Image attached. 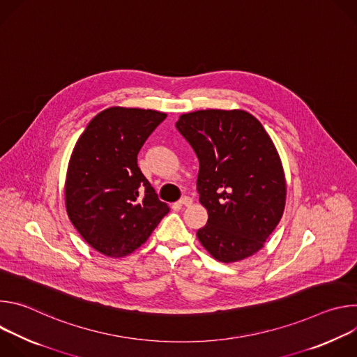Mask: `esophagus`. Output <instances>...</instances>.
Returning <instances> with one entry per match:
<instances>
[{"instance_id": "obj_1", "label": "esophagus", "mask_w": 357, "mask_h": 357, "mask_svg": "<svg viewBox=\"0 0 357 357\" xmlns=\"http://www.w3.org/2000/svg\"><path fill=\"white\" fill-rule=\"evenodd\" d=\"M178 203L182 206H189V205H192V197L190 196H182Z\"/></svg>"}]
</instances>
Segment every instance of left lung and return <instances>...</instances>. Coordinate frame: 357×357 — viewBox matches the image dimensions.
Segmentation results:
<instances>
[{"instance_id": "8db88e82", "label": "left lung", "mask_w": 357, "mask_h": 357, "mask_svg": "<svg viewBox=\"0 0 357 357\" xmlns=\"http://www.w3.org/2000/svg\"><path fill=\"white\" fill-rule=\"evenodd\" d=\"M199 160L197 193L208 223L197 238L222 263L263 248L285 206L278 152L261 123L243 110H199L175 124Z\"/></svg>"}]
</instances>
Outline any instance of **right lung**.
I'll return each instance as SVG.
<instances>
[{
    "label": "right lung",
    "instance_id": "add662e5",
    "mask_svg": "<svg viewBox=\"0 0 357 357\" xmlns=\"http://www.w3.org/2000/svg\"><path fill=\"white\" fill-rule=\"evenodd\" d=\"M165 113L112 107L98 113L77 139L65 196L80 236L109 257L128 256L169 212L142 175L137 155Z\"/></svg>",
    "mask_w": 357,
    "mask_h": 357
}]
</instances>
